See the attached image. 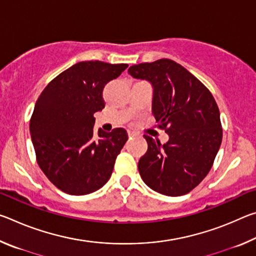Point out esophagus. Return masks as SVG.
<instances>
[{"label": "esophagus", "instance_id": "esophagus-1", "mask_svg": "<svg viewBox=\"0 0 256 256\" xmlns=\"http://www.w3.org/2000/svg\"><path fill=\"white\" fill-rule=\"evenodd\" d=\"M128 136H130V138H132V136H138V133H136V131H131V130H128Z\"/></svg>", "mask_w": 256, "mask_h": 256}]
</instances>
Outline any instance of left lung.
I'll list each match as a JSON object with an SVG mask.
<instances>
[{
    "mask_svg": "<svg viewBox=\"0 0 256 256\" xmlns=\"http://www.w3.org/2000/svg\"><path fill=\"white\" fill-rule=\"evenodd\" d=\"M128 73L154 88L152 112L170 140L149 136L138 160L141 178L168 196L188 193L210 172L222 140L220 112L206 86L180 64L168 58L132 66Z\"/></svg>",
    "mask_w": 256,
    "mask_h": 256,
    "instance_id": "8db88e82",
    "label": "left lung"
}]
</instances>
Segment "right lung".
Returning a JSON list of instances; mask_svg holds the SVG:
<instances>
[{
  "label": "right lung",
  "mask_w": 256,
  "mask_h": 256,
  "mask_svg": "<svg viewBox=\"0 0 256 256\" xmlns=\"http://www.w3.org/2000/svg\"><path fill=\"white\" fill-rule=\"evenodd\" d=\"M128 66L79 62L52 80L38 97L30 134L40 170L56 188L86 196L105 185L128 141L124 128L94 132L96 112L105 107L102 90Z\"/></svg>",
  "instance_id": "obj_1"
}]
</instances>
